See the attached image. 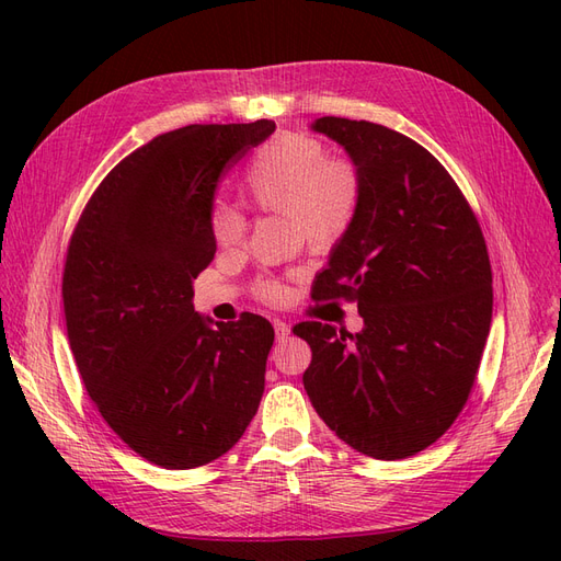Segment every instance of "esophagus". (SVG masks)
Listing matches in <instances>:
<instances>
[{
  "label": "esophagus",
  "instance_id": "1",
  "mask_svg": "<svg viewBox=\"0 0 561 561\" xmlns=\"http://www.w3.org/2000/svg\"><path fill=\"white\" fill-rule=\"evenodd\" d=\"M274 330H276V342H285L287 334H290V325L283 320H274Z\"/></svg>",
  "mask_w": 561,
  "mask_h": 561
}]
</instances>
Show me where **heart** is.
Returning <instances> with one entry per match:
<instances>
[{"mask_svg":"<svg viewBox=\"0 0 561 561\" xmlns=\"http://www.w3.org/2000/svg\"><path fill=\"white\" fill-rule=\"evenodd\" d=\"M360 173L346 159H330L328 149L301 133H280L264 142L243 175V196L250 206L287 215L309 245L325 250L351 229L360 208ZM210 227L217 245H239L245 219L229 206H215ZM260 295L280 301L285 290L262 283Z\"/></svg>","mask_w":561,"mask_h":561,"instance_id":"obj_1","label":"heart"}]
</instances>
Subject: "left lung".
I'll use <instances>...</instances> for the list:
<instances>
[{"label": "left lung", "mask_w": 561, "mask_h": 561, "mask_svg": "<svg viewBox=\"0 0 561 561\" xmlns=\"http://www.w3.org/2000/svg\"><path fill=\"white\" fill-rule=\"evenodd\" d=\"M311 130L344 147L363 182L313 297L355 299L363 330L299 322L313 353L304 388L339 439L398 461L451 426L474 383L494 304L484 236L445 165L402 133L339 116Z\"/></svg>", "instance_id": "1"}]
</instances>
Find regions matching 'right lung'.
<instances>
[{
  "label": "right lung",
  "mask_w": 561,
  "mask_h": 561,
  "mask_svg": "<svg viewBox=\"0 0 561 561\" xmlns=\"http://www.w3.org/2000/svg\"><path fill=\"white\" fill-rule=\"evenodd\" d=\"M276 124H192L135 149L100 182L67 250L70 348L107 426L168 470L239 443L264 393L274 328L194 311V278L217 250L219 178Z\"/></svg>",
  "instance_id": "obj_1"
}]
</instances>
